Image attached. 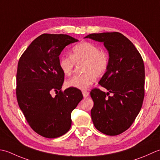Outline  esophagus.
<instances>
[{
	"label": "esophagus",
	"instance_id": "1",
	"mask_svg": "<svg viewBox=\"0 0 160 160\" xmlns=\"http://www.w3.org/2000/svg\"><path fill=\"white\" fill-rule=\"evenodd\" d=\"M82 93H83V95L84 98H86V97H88L89 96V92H88V91L84 90V91H83Z\"/></svg>",
	"mask_w": 160,
	"mask_h": 160
}]
</instances>
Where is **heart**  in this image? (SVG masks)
I'll return each mask as SVG.
<instances>
[{
  "label": "heart",
  "mask_w": 160,
  "mask_h": 160,
  "mask_svg": "<svg viewBox=\"0 0 160 160\" xmlns=\"http://www.w3.org/2000/svg\"><path fill=\"white\" fill-rule=\"evenodd\" d=\"M84 74L74 75L66 82L68 88L78 90H86L92 85L95 78L103 76L108 70L109 57L106 52L100 50L97 45L83 41L72 49L70 57H63L58 61V67L63 74L69 76L72 74L74 65L83 63Z\"/></svg>",
  "instance_id": "obj_1"
}]
</instances>
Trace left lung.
<instances>
[{"label": "left lung", "mask_w": 160, "mask_h": 160, "mask_svg": "<svg viewBox=\"0 0 160 160\" xmlns=\"http://www.w3.org/2000/svg\"><path fill=\"white\" fill-rule=\"evenodd\" d=\"M85 38L102 42L109 65L99 83L108 92L94 88L91 117L95 128L107 135H117L130 128L142 108L144 97V64L135 45L119 32L90 34ZM112 93V96H109ZM108 97H107V96Z\"/></svg>", "instance_id": "1"}]
</instances>
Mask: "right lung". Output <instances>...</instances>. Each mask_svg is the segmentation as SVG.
<instances>
[{"label": "right lung", "instance_id": "1", "mask_svg": "<svg viewBox=\"0 0 160 160\" xmlns=\"http://www.w3.org/2000/svg\"><path fill=\"white\" fill-rule=\"evenodd\" d=\"M77 41L67 34H41L18 61V106L31 128L44 138H57L66 134L72 124L71 112L83 99L81 91L76 88L62 92L64 74L58 67L61 52ZM53 91L58 92L54 98L51 95Z\"/></svg>", "mask_w": 160, "mask_h": 160}]
</instances>
